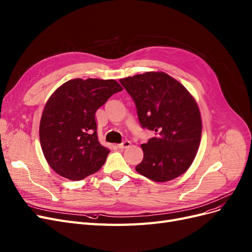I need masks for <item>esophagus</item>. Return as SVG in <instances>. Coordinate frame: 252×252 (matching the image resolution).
<instances>
[{
  "mask_svg": "<svg viewBox=\"0 0 252 252\" xmlns=\"http://www.w3.org/2000/svg\"><path fill=\"white\" fill-rule=\"evenodd\" d=\"M129 145H131V141H128V140H125V141H123L121 142L120 144H118L117 147L119 148V149H126V148H128Z\"/></svg>",
  "mask_w": 252,
  "mask_h": 252,
  "instance_id": "esophagus-1",
  "label": "esophagus"
}]
</instances>
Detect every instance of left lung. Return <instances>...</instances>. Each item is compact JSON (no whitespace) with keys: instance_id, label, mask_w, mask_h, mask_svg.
Instances as JSON below:
<instances>
[{"instance_id":"8db88e82","label":"left lung","mask_w":252,"mask_h":252,"mask_svg":"<svg viewBox=\"0 0 252 252\" xmlns=\"http://www.w3.org/2000/svg\"><path fill=\"white\" fill-rule=\"evenodd\" d=\"M119 82L135 102L141 127L155 132L141 144L143 159L135 169L156 182L179 177L192 163L201 139V115L193 97L163 72Z\"/></svg>"}]
</instances>
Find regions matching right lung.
<instances>
[{
	"instance_id": "right-lung-1",
	"label": "right lung",
	"mask_w": 252,
	"mask_h": 252,
	"mask_svg": "<svg viewBox=\"0 0 252 252\" xmlns=\"http://www.w3.org/2000/svg\"><path fill=\"white\" fill-rule=\"evenodd\" d=\"M120 91L116 80L75 78L51 95L40 119L39 140L55 173L78 181L98 172L110 151L98 141L95 114Z\"/></svg>"
}]
</instances>
